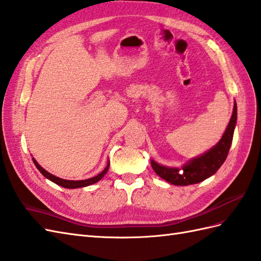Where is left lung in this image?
<instances>
[{
    "label": "left lung",
    "instance_id": "1",
    "mask_svg": "<svg viewBox=\"0 0 261 261\" xmlns=\"http://www.w3.org/2000/svg\"><path fill=\"white\" fill-rule=\"evenodd\" d=\"M237 121V105H233L232 116L230 121L227 125L226 131L223 135L220 141L211 149L205 154L200 155L191 162L185 164L182 169L166 168V166L160 165L154 161H151L152 169L156 174L162 177L165 181L173 185H191L204 181L207 177L215 174L217 170L225 162L228 155V152L232 141L233 130Z\"/></svg>",
    "mask_w": 261,
    "mask_h": 261
}]
</instances>
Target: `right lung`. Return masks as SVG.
<instances>
[{
  "instance_id": "1",
  "label": "right lung",
  "mask_w": 261,
  "mask_h": 261,
  "mask_svg": "<svg viewBox=\"0 0 261 261\" xmlns=\"http://www.w3.org/2000/svg\"><path fill=\"white\" fill-rule=\"evenodd\" d=\"M33 162H34V164L36 165L37 170H38L39 172H41L42 174H43L46 178L50 179L51 182H54V183H56V184H58V185H61V186H63V188H65V189L85 188V186H88V185L97 183L98 181H100V179H101V178L103 177V175L106 174V173L108 172L109 165H110V163L107 164L106 169H105L101 173H100V174H98V175L95 176V177H91V178H88V179H83V181H68V179H63V178H59V177H57V176H55V175L50 174V173H48L47 171L44 170V169L42 168V166L36 162L35 159H33Z\"/></svg>"
}]
</instances>
